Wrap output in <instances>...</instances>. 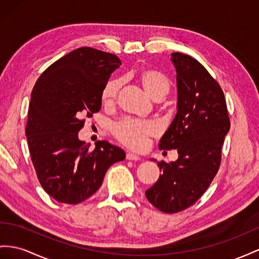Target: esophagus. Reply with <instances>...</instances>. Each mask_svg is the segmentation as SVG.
I'll list each match as a JSON object with an SVG mask.
<instances>
[{
  "instance_id": "34e87169",
  "label": "esophagus",
  "mask_w": 259,
  "mask_h": 259,
  "mask_svg": "<svg viewBox=\"0 0 259 259\" xmlns=\"http://www.w3.org/2000/svg\"><path fill=\"white\" fill-rule=\"evenodd\" d=\"M125 157H127V160H129V161H138V160H140V156L135 154V153H131V152H128L127 155H125Z\"/></svg>"
}]
</instances>
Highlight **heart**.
<instances>
[{"label":"heart","instance_id":"obj_1","mask_svg":"<svg viewBox=\"0 0 259 259\" xmlns=\"http://www.w3.org/2000/svg\"><path fill=\"white\" fill-rule=\"evenodd\" d=\"M138 82L144 92L153 99L164 98L170 90L169 79L163 73L154 69H143L138 73ZM121 81L111 79L104 86L102 91V102L106 106H110L116 102ZM158 132L157 124L149 120H136V119H123L112 127V134L122 144L128 148L140 150L145 147L150 137Z\"/></svg>","mask_w":259,"mask_h":259}]
</instances>
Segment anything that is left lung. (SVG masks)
<instances>
[{"instance_id": "obj_1", "label": "left lung", "mask_w": 259, "mask_h": 259, "mask_svg": "<svg viewBox=\"0 0 259 259\" xmlns=\"http://www.w3.org/2000/svg\"><path fill=\"white\" fill-rule=\"evenodd\" d=\"M177 114L158 148L178 152L175 162L162 161V174L145 191L148 200L165 213L193 205L218 173L230 119L223 91L193 57L174 52Z\"/></svg>"}]
</instances>
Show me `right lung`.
Returning <instances> with one entry per match:
<instances>
[{
  "label": "right lung",
  "instance_id": "1",
  "mask_svg": "<svg viewBox=\"0 0 259 259\" xmlns=\"http://www.w3.org/2000/svg\"><path fill=\"white\" fill-rule=\"evenodd\" d=\"M120 64L115 55L82 47L52 63L32 89L26 124L30 157L39 183L59 202L84 201L102 186L111 165L124 160V151L107 141H97L91 151L78 139Z\"/></svg>",
  "mask_w": 259,
  "mask_h": 259
}]
</instances>
